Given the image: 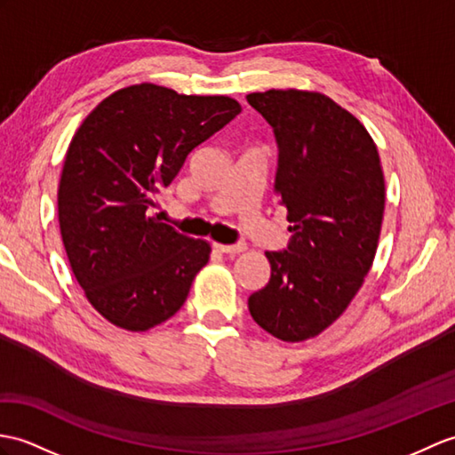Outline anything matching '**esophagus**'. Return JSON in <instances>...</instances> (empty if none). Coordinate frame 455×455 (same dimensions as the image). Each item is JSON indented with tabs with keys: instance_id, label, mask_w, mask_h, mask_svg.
I'll return each mask as SVG.
<instances>
[{
	"instance_id": "esophagus-1",
	"label": "esophagus",
	"mask_w": 455,
	"mask_h": 455,
	"mask_svg": "<svg viewBox=\"0 0 455 455\" xmlns=\"http://www.w3.org/2000/svg\"><path fill=\"white\" fill-rule=\"evenodd\" d=\"M213 248L220 253H238V251H244L246 244H213Z\"/></svg>"
}]
</instances>
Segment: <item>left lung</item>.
I'll use <instances>...</instances> for the list:
<instances>
[{"label": "left lung", "instance_id": "left-lung-1", "mask_svg": "<svg viewBox=\"0 0 455 455\" xmlns=\"http://www.w3.org/2000/svg\"><path fill=\"white\" fill-rule=\"evenodd\" d=\"M248 104L275 133L277 204L292 232L266 251L271 277L248 308L283 341H304L331 325L371 271L384 219L378 149L353 114L320 92H251Z\"/></svg>", "mask_w": 455, "mask_h": 455}]
</instances>
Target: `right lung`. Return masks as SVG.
Masks as SVG:
<instances>
[{
	"label": "right lung",
	"instance_id": "obj_1",
	"mask_svg": "<svg viewBox=\"0 0 455 455\" xmlns=\"http://www.w3.org/2000/svg\"><path fill=\"white\" fill-rule=\"evenodd\" d=\"M240 110L228 97L143 83L104 99L73 135L58 189L61 240L89 302L114 325L145 331L186 302L211 248L151 211L188 155Z\"/></svg>",
	"mask_w": 455,
	"mask_h": 455
}]
</instances>
